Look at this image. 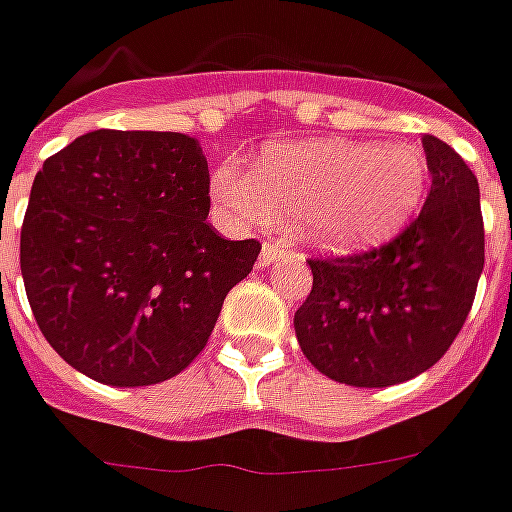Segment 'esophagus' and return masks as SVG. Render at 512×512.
<instances>
[{
    "label": "esophagus",
    "mask_w": 512,
    "mask_h": 512,
    "mask_svg": "<svg viewBox=\"0 0 512 512\" xmlns=\"http://www.w3.org/2000/svg\"><path fill=\"white\" fill-rule=\"evenodd\" d=\"M288 248H283V245H278V242H264V248H261L259 253V267L264 270V267H270L272 261H280V259H286L288 256Z\"/></svg>",
    "instance_id": "obj_1"
}]
</instances>
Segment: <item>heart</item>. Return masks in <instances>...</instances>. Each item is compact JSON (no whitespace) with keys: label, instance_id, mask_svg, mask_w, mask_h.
Wrapping results in <instances>:
<instances>
[{"label":"heart","instance_id":"1","mask_svg":"<svg viewBox=\"0 0 512 512\" xmlns=\"http://www.w3.org/2000/svg\"><path fill=\"white\" fill-rule=\"evenodd\" d=\"M429 167L407 142L321 140L275 145L253 172L226 164L210 194L237 224L297 218L299 234L329 253H364L391 242L424 205Z\"/></svg>","mask_w":512,"mask_h":512}]
</instances>
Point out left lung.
<instances>
[{
    "label": "left lung",
    "instance_id": "1",
    "mask_svg": "<svg viewBox=\"0 0 512 512\" xmlns=\"http://www.w3.org/2000/svg\"><path fill=\"white\" fill-rule=\"evenodd\" d=\"M424 153L432 188L405 232L375 251L307 261L313 288L294 313L299 348L345 386H397L434 367L475 299L486 245L478 178L432 134Z\"/></svg>",
    "mask_w": 512,
    "mask_h": 512
}]
</instances>
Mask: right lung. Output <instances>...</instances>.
<instances>
[{"label":"right lung","instance_id":"1","mask_svg":"<svg viewBox=\"0 0 512 512\" xmlns=\"http://www.w3.org/2000/svg\"><path fill=\"white\" fill-rule=\"evenodd\" d=\"M194 137L96 129L42 164L21 226L34 321L69 367L151 386L197 359L261 245L207 224Z\"/></svg>","mask_w":512,"mask_h":512}]
</instances>
